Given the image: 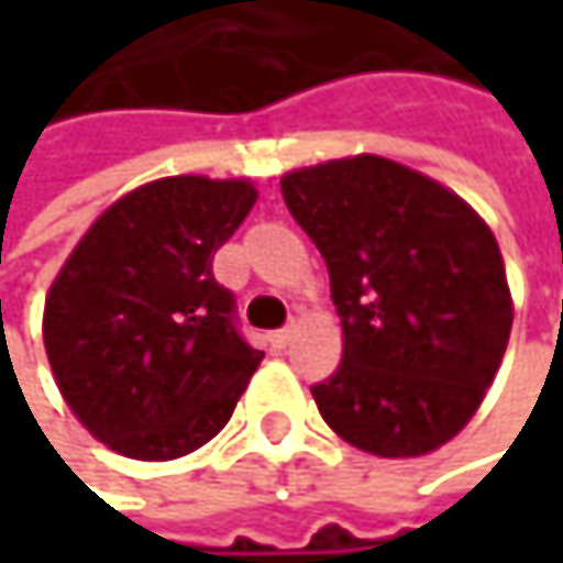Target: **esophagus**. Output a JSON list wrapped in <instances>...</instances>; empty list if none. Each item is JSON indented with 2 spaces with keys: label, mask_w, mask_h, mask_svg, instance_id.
Masks as SVG:
<instances>
[{
  "label": "esophagus",
  "mask_w": 563,
  "mask_h": 563,
  "mask_svg": "<svg viewBox=\"0 0 563 563\" xmlns=\"http://www.w3.org/2000/svg\"><path fill=\"white\" fill-rule=\"evenodd\" d=\"M289 335H292V325H286V329H277V332H271V335H267V342H271V349H286Z\"/></svg>",
  "instance_id": "34e87169"
}]
</instances>
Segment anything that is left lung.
<instances>
[{"label": "left lung", "instance_id": "left-lung-1", "mask_svg": "<svg viewBox=\"0 0 563 563\" xmlns=\"http://www.w3.org/2000/svg\"><path fill=\"white\" fill-rule=\"evenodd\" d=\"M280 188L342 319V365L312 385L322 420L375 456L443 446L483 404L511 332L493 231L460 195L382 156L289 172Z\"/></svg>", "mask_w": 563, "mask_h": 563}]
</instances>
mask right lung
<instances>
[{
    "label": "right lung",
    "mask_w": 563,
    "mask_h": 563,
    "mask_svg": "<svg viewBox=\"0 0 563 563\" xmlns=\"http://www.w3.org/2000/svg\"><path fill=\"white\" fill-rule=\"evenodd\" d=\"M257 201L251 181L172 175L107 208L45 302V352L80 423L133 460L205 446L264 352L214 280V251Z\"/></svg>",
    "instance_id": "1"
}]
</instances>
